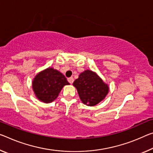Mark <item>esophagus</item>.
I'll return each mask as SVG.
<instances>
[{
  "instance_id": "obj_1",
  "label": "esophagus",
  "mask_w": 153,
  "mask_h": 153,
  "mask_svg": "<svg viewBox=\"0 0 153 153\" xmlns=\"http://www.w3.org/2000/svg\"><path fill=\"white\" fill-rule=\"evenodd\" d=\"M67 80L70 84H73V82H74V77H70L67 79Z\"/></svg>"
}]
</instances>
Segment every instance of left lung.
Wrapping results in <instances>:
<instances>
[{
  "label": "left lung",
  "mask_w": 153,
  "mask_h": 153,
  "mask_svg": "<svg viewBox=\"0 0 153 153\" xmlns=\"http://www.w3.org/2000/svg\"><path fill=\"white\" fill-rule=\"evenodd\" d=\"M81 101L87 105L93 106L105 97L109 88L95 73L90 70L80 74L74 82Z\"/></svg>",
  "instance_id": "1"
}]
</instances>
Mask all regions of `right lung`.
<instances>
[{
    "mask_svg": "<svg viewBox=\"0 0 153 153\" xmlns=\"http://www.w3.org/2000/svg\"><path fill=\"white\" fill-rule=\"evenodd\" d=\"M69 84L64 75L52 68H48L35 76L33 88L37 97L44 103H51L59 96L62 87Z\"/></svg>",
    "mask_w": 153,
    "mask_h": 153,
    "instance_id": "add662e5",
    "label": "right lung"
}]
</instances>
